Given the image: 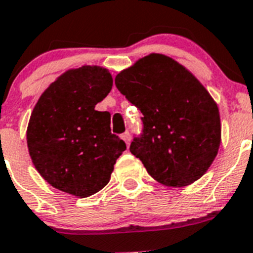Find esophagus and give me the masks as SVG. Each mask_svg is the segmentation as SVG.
Listing matches in <instances>:
<instances>
[{
  "instance_id": "34e87169",
  "label": "esophagus",
  "mask_w": 253,
  "mask_h": 253,
  "mask_svg": "<svg viewBox=\"0 0 253 253\" xmlns=\"http://www.w3.org/2000/svg\"><path fill=\"white\" fill-rule=\"evenodd\" d=\"M122 138L124 139V142L126 143V146H129V144H130L131 137H130V133H129V131H125V133H123Z\"/></svg>"
}]
</instances>
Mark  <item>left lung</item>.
<instances>
[{
	"label": "left lung",
	"instance_id": "8db88e82",
	"mask_svg": "<svg viewBox=\"0 0 253 253\" xmlns=\"http://www.w3.org/2000/svg\"><path fill=\"white\" fill-rule=\"evenodd\" d=\"M116 88L143 114L130 152L166 186L193 184L220 146V118L205 87L172 58L149 54L115 77Z\"/></svg>",
	"mask_w": 253,
	"mask_h": 253
}]
</instances>
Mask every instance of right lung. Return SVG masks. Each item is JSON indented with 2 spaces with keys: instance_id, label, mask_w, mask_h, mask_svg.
<instances>
[{
  "instance_id": "obj_1",
  "label": "right lung",
  "mask_w": 253,
  "mask_h": 253,
  "mask_svg": "<svg viewBox=\"0 0 253 253\" xmlns=\"http://www.w3.org/2000/svg\"><path fill=\"white\" fill-rule=\"evenodd\" d=\"M111 87L106 68L84 66L58 77L38 100L26 131L28 148L35 169L55 189L87 198L110 181L126 146L111 134L110 113L95 110V105Z\"/></svg>"
}]
</instances>
